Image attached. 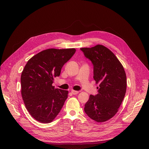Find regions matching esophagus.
Instances as JSON below:
<instances>
[{
    "mask_svg": "<svg viewBox=\"0 0 149 149\" xmlns=\"http://www.w3.org/2000/svg\"><path fill=\"white\" fill-rule=\"evenodd\" d=\"M71 93L73 94V95H77L79 93L78 91H74V90H72L71 91Z\"/></svg>",
    "mask_w": 149,
    "mask_h": 149,
    "instance_id": "esophagus-1",
    "label": "esophagus"
}]
</instances>
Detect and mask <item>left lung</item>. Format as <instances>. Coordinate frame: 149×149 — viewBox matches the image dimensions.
<instances>
[{
	"instance_id": "obj_1",
	"label": "left lung",
	"mask_w": 149,
	"mask_h": 149,
	"mask_svg": "<svg viewBox=\"0 0 149 149\" xmlns=\"http://www.w3.org/2000/svg\"><path fill=\"white\" fill-rule=\"evenodd\" d=\"M80 49L92 62L93 78L100 84L98 93L90 95L84 111L92 120L106 122L117 113L124 99L127 85L125 69L114 54L102 45Z\"/></svg>"
}]
</instances>
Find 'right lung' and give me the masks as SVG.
Returning <instances> with one entry per match:
<instances>
[{"mask_svg": "<svg viewBox=\"0 0 149 149\" xmlns=\"http://www.w3.org/2000/svg\"><path fill=\"white\" fill-rule=\"evenodd\" d=\"M76 52L75 48L45 49L28 61L21 75L22 96L27 110L37 121L54 120L68 97V91L55 88L54 77Z\"/></svg>", "mask_w": 149, "mask_h": 149, "instance_id": "1", "label": "right lung"}]
</instances>
